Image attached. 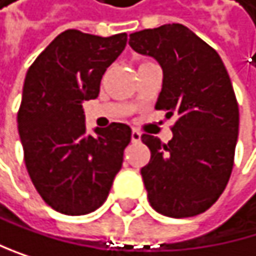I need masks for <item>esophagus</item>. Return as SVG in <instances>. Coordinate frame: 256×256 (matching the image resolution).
<instances>
[{"label":"esophagus","instance_id":"esophagus-1","mask_svg":"<svg viewBox=\"0 0 256 256\" xmlns=\"http://www.w3.org/2000/svg\"><path fill=\"white\" fill-rule=\"evenodd\" d=\"M140 138H142V134H140L137 130H132L131 131V140L134 144H137V142H140Z\"/></svg>","mask_w":256,"mask_h":256}]
</instances>
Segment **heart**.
Masks as SVG:
<instances>
[{
  "label": "heart",
  "mask_w": 256,
  "mask_h": 256,
  "mask_svg": "<svg viewBox=\"0 0 256 256\" xmlns=\"http://www.w3.org/2000/svg\"><path fill=\"white\" fill-rule=\"evenodd\" d=\"M144 64H145V62H144Z\"/></svg>",
  "instance_id": "b5f03b06"
}]
</instances>
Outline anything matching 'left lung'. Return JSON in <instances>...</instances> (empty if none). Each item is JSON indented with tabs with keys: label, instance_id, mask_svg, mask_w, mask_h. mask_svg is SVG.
Returning <instances> with one entry per match:
<instances>
[{
	"label": "left lung",
	"instance_id": "left-lung-1",
	"mask_svg": "<svg viewBox=\"0 0 256 256\" xmlns=\"http://www.w3.org/2000/svg\"><path fill=\"white\" fill-rule=\"evenodd\" d=\"M130 46L160 64L156 108L177 118L168 144L142 136L151 151L140 170L150 204L172 218L198 215L223 194L234 168L240 112L228 70L218 53L182 24L131 33Z\"/></svg>",
	"mask_w": 256,
	"mask_h": 256
}]
</instances>
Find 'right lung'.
<instances>
[{"label":"right lung","instance_id":"1","mask_svg":"<svg viewBox=\"0 0 256 256\" xmlns=\"http://www.w3.org/2000/svg\"><path fill=\"white\" fill-rule=\"evenodd\" d=\"M125 46L126 33L66 30L26 74L18 111L26 166L38 194L60 214L100 208L122 168L131 128L112 122L88 134L82 104L99 96L104 73Z\"/></svg>","mask_w":256,"mask_h":256}]
</instances>
